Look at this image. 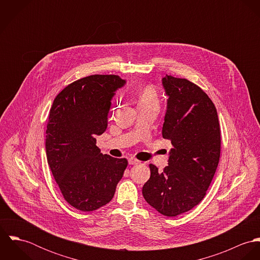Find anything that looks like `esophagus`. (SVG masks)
<instances>
[{"label":"esophagus","instance_id":"34e87169","mask_svg":"<svg viewBox=\"0 0 260 260\" xmlns=\"http://www.w3.org/2000/svg\"><path fill=\"white\" fill-rule=\"evenodd\" d=\"M128 162H129V164H131V165H137V164H140V161H139V160H137V159H136V158H134V157L129 158Z\"/></svg>","mask_w":260,"mask_h":260}]
</instances>
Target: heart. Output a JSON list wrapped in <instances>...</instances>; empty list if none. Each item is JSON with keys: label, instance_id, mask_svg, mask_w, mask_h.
Wrapping results in <instances>:
<instances>
[{"label": "heart", "instance_id": "obj_1", "mask_svg": "<svg viewBox=\"0 0 260 260\" xmlns=\"http://www.w3.org/2000/svg\"><path fill=\"white\" fill-rule=\"evenodd\" d=\"M159 106V98L157 91L152 86H145L138 93V106Z\"/></svg>", "mask_w": 260, "mask_h": 260}]
</instances>
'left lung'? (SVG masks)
<instances>
[{
	"mask_svg": "<svg viewBox=\"0 0 260 260\" xmlns=\"http://www.w3.org/2000/svg\"><path fill=\"white\" fill-rule=\"evenodd\" d=\"M162 85L168 97L162 136L173 148L163 171L149 165L142 194L159 213L172 217L204 198L218 166L221 137L216 108L201 88L168 75Z\"/></svg>",
	"mask_w": 260,
	"mask_h": 260,
	"instance_id": "left-lung-1",
	"label": "left lung"
}]
</instances>
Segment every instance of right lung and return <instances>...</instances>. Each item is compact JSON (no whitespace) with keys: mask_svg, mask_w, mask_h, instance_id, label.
Returning a JSON list of instances; mask_svg holds the SVG:
<instances>
[{"mask_svg":"<svg viewBox=\"0 0 260 260\" xmlns=\"http://www.w3.org/2000/svg\"><path fill=\"white\" fill-rule=\"evenodd\" d=\"M126 81L116 75H91L64 88L55 98L46 130V154L65 200L81 211L109 203L128 165L102 154L96 136L108 126L115 92Z\"/></svg>","mask_w":260,"mask_h":260,"instance_id":"obj_1","label":"right lung"}]
</instances>
